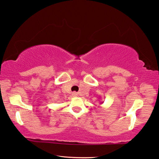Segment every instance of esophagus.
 <instances>
[{"label":"esophagus","instance_id":"34e87169","mask_svg":"<svg viewBox=\"0 0 159 159\" xmlns=\"http://www.w3.org/2000/svg\"><path fill=\"white\" fill-rule=\"evenodd\" d=\"M77 95H78V94H77V93H76V92H73V93H72V96H77Z\"/></svg>","mask_w":159,"mask_h":159}]
</instances>
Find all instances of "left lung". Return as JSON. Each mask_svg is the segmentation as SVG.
<instances>
[{"instance_id": "obj_1", "label": "left lung", "mask_w": 159, "mask_h": 159, "mask_svg": "<svg viewBox=\"0 0 159 159\" xmlns=\"http://www.w3.org/2000/svg\"><path fill=\"white\" fill-rule=\"evenodd\" d=\"M100 103H103V102H100Z\"/></svg>"}]
</instances>
